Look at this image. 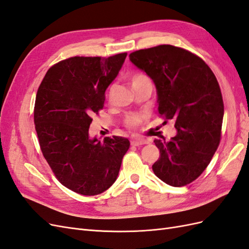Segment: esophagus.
<instances>
[{"instance_id":"esophagus-1","label":"esophagus","mask_w":249,"mask_h":249,"mask_svg":"<svg viewBox=\"0 0 249 249\" xmlns=\"http://www.w3.org/2000/svg\"><path fill=\"white\" fill-rule=\"evenodd\" d=\"M148 141L146 139H143V138H133L131 140V144L134 146H139L142 144H147Z\"/></svg>"}]
</instances>
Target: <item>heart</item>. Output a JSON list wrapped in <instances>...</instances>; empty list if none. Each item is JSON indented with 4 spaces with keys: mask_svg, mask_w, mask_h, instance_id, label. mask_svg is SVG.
Wrapping results in <instances>:
<instances>
[{
    "mask_svg": "<svg viewBox=\"0 0 249 249\" xmlns=\"http://www.w3.org/2000/svg\"><path fill=\"white\" fill-rule=\"evenodd\" d=\"M131 81H132L133 87L144 84V83H147V82H150L149 78L146 76V74L141 73V72L135 73L132 77ZM143 118H144V116H143L142 114H130V115H127L125 118V124L129 127H135L142 122Z\"/></svg>",
    "mask_w": 249,
    "mask_h": 249,
    "instance_id": "heart-1",
    "label": "heart"
}]
</instances>
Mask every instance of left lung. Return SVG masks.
<instances>
[{"label": "left lung", "mask_w": 249, "mask_h": 249, "mask_svg": "<svg viewBox=\"0 0 249 249\" xmlns=\"http://www.w3.org/2000/svg\"><path fill=\"white\" fill-rule=\"evenodd\" d=\"M130 60L153 80L158 111L164 124L172 120L177 129L169 141H154L160 149L154 173L173 187L190 184L220 142L224 108L215 74L202 59L170 44L136 51Z\"/></svg>", "instance_id": "obj_1"}]
</instances>
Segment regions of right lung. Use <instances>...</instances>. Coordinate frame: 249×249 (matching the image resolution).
<instances>
[{"label":"right lung","mask_w":249,"mask_h":249,"mask_svg":"<svg viewBox=\"0 0 249 249\" xmlns=\"http://www.w3.org/2000/svg\"><path fill=\"white\" fill-rule=\"evenodd\" d=\"M126 55L60 61L48 71L36 94L34 124L43 157L59 182L82 195L109 189L130 147L126 138L100 141L88 133L91 115L103 109L105 92Z\"/></svg>","instance_id":"1"}]
</instances>
